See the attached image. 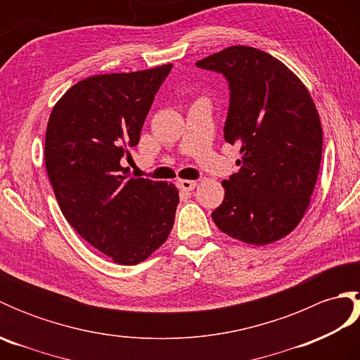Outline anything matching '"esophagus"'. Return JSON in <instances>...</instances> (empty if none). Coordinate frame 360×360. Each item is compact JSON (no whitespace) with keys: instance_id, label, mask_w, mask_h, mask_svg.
Masks as SVG:
<instances>
[{"instance_id":"esophagus-1","label":"esophagus","mask_w":360,"mask_h":360,"mask_svg":"<svg viewBox=\"0 0 360 360\" xmlns=\"http://www.w3.org/2000/svg\"><path fill=\"white\" fill-rule=\"evenodd\" d=\"M176 186H178L179 190H184V192H190L196 187V181H190V179H178L176 181Z\"/></svg>"}]
</instances>
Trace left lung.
<instances>
[{"instance_id": "1", "label": "left lung", "mask_w": 360, "mask_h": 360, "mask_svg": "<svg viewBox=\"0 0 360 360\" xmlns=\"http://www.w3.org/2000/svg\"><path fill=\"white\" fill-rule=\"evenodd\" d=\"M223 74L231 89L224 139L240 147V172L223 181L212 218L221 232L255 246L281 240L300 223L322 160V125L309 91L280 60L231 46L196 62Z\"/></svg>"}]
</instances>
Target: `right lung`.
Masks as SVG:
<instances>
[{"label": "right lung", "instance_id": "1", "mask_svg": "<svg viewBox=\"0 0 360 360\" xmlns=\"http://www.w3.org/2000/svg\"><path fill=\"white\" fill-rule=\"evenodd\" d=\"M173 65L102 74L75 83L46 128L44 162L63 217L114 263L147 259L170 235L178 188L127 179L120 160L141 139L145 117Z\"/></svg>", "mask_w": 360, "mask_h": 360}]
</instances>
